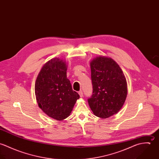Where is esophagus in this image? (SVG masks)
I'll use <instances>...</instances> for the list:
<instances>
[{
    "label": "esophagus",
    "mask_w": 159,
    "mask_h": 159,
    "mask_svg": "<svg viewBox=\"0 0 159 159\" xmlns=\"http://www.w3.org/2000/svg\"><path fill=\"white\" fill-rule=\"evenodd\" d=\"M78 93H79L80 96V97H83V91H81V90L78 92Z\"/></svg>",
    "instance_id": "obj_1"
}]
</instances>
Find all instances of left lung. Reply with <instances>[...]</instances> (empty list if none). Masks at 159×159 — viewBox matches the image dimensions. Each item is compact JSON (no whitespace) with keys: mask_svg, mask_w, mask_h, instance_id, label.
<instances>
[{"mask_svg":"<svg viewBox=\"0 0 159 159\" xmlns=\"http://www.w3.org/2000/svg\"><path fill=\"white\" fill-rule=\"evenodd\" d=\"M91 69L93 91L88 103L96 116L109 117L119 112L125 101V77L113 59L105 56L93 59Z\"/></svg>","mask_w":159,"mask_h":159,"instance_id":"8db88e82","label":"left lung"}]
</instances>
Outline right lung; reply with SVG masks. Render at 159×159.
I'll return each instance as SVG.
<instances>
[{"mask_svg": "<svg viewBox=\"0 0 159 159\" xmlns=\"http://www.w3.org/2000/svg\"><path fill=\"white\" fill-rule=\"evenodd\" d=\"M66 62L54 58L40 70L35 84L38 105L48 116L62 120L68 117L79 94L73 91L67 78Z\"/></svg>", "mask_w": 159, "mask_h": 159, "instance_id": "obj_1", "label": "right lung"}]
</instances>
